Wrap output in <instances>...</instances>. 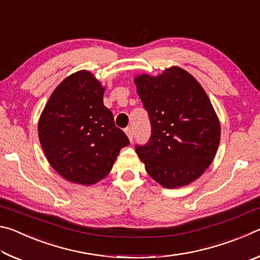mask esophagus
<instances>
[{
  "label": "esophagus",
  "instance_id": "esophagus-1",
  "mask_svg": "<svg viewBox=\"0 0 260 260\" xmlns=\"http://www.w3.org/2000/svg\"><path fill=\"white\" fill-rule=\"evenodd\" d=\"M125 133H126V135L128 136V139H129V141L131 142H133V129L131 128V127H127V128L125 129Z\"/></svg>",
  "mask_w": 260,
  "mask_h": 260
}]
</instances>
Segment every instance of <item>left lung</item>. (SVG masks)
I'll list each match as a JSON object with an SVG mask.
<instances>
[{"label":"left lung","instance_id":"left-lung-1","mask_svg":"<svg viewBox=\"0 0 260 260\" xmlns=\"http://www.w3.org/2000/svg\"><path fill=\"white\" fill-rule=\"evenodd\" d=\"M148 111L151 136L135 151L148 174L165 188L186 186L211 165L220 142V122L199 81L181 68L134 79Z\"/></svg>","mask_w":260,"mask_h":260}]
</instances>
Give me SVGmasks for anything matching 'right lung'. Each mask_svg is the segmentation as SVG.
<instances>
[{
	"mask_svg": "<svg viewBox=\"0 0 260 260\" xmlns=\"http://www.w3.org/2000/svg\"><path fill=\"white\" fill-rule=\"evenodd\" d=\"M104 88L89 71L64 79L39 120V139L49 164L73 183L90 186L107 177L129 140L103 104Z\"/></svg>",
	"mask_w": 260,
	"mask_h": 260,
	"instance_id": "obj_1",
	"label": "right lung"
}]
</instances>
